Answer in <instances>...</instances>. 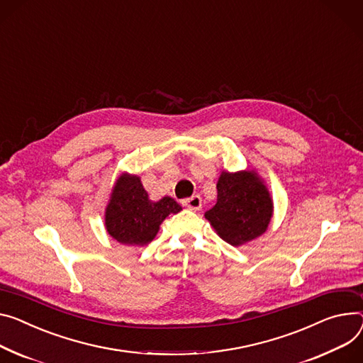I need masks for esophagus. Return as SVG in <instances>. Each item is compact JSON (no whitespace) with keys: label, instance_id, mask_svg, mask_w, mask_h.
<instances>
[{"label":"esophagus","instance_id":"1","mask_svg":"<svg viewBox=\"0 0 363 363\" xmlns=\"http://www.w3.org/2000/svg\"><path fill=\"white\" fill-rule=\"evenodd\" d=\"M183 205L184 206H187L189 209H191V211H199L201 208H202V198L201 196H191L190 199H186L184 202H183Z\"/></svg>","mask_w":363,"mask_h":363}]
</instances>
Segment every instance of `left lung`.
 <instances>
[{
	"label": "left lung",
	"instance_id": "1",
	"mask_svg": "<svg viewBox=\"0 0 363 363\" xmlns=\"http://www.w3.org/2000/svg\"><path fill=\"white\" fill-rule=\"evenodd\" d=\"M216 205L205 212L215 233L233 247L263 235L273 216V199L256 170H222Z\"/></svg>",
	"mask_w": 363,
	"mask_h": 363
}]
</instances>
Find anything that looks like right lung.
Listing matches in <instances>:
<instances>
[{
	"mask_svg": "<svg viewBox=\"0 0 363 363\" xmlns=\"http://www.w3.org/2000/svg\"><path fill=\"white\" fill-rule=\"evenodd\" d=\"M182 206L170 196L151 201L141 177L122 173L110 191L104 212L107 234L125 245L144 247L160 231L162 220Z\"/></svg>",
	"mask_w": 363,
	"mask_h": 363,
	"instance_id": "obj_1",
	"label": "right lung"
}]
</instances>
